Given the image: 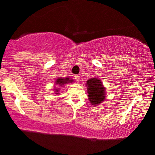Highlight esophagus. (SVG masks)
Returning <instances> with one entry per match:
<instances>
[{
  "instance_id": "1",
  "label": "esophagus",
  "mask_w": 155,
  "mask_h": 155,
  "mask_svg": "<svg viewBox=\"0 0 155 155\" xmlns=\"http://www.w3.org/2000/svg\"><path fill=\"white\" fill-rule=\"evenodd\" d=\"M74 79H75V80L77 82H79V81H80V77L79 75H75L74 76Z\"/></svg>"
}]
</instances>
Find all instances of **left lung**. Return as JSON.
<instances>
[{
    "instance_id": "left-lung-1",
    "label": "left lung",
    "mask_w": 155,
    "mask_h": 155,
    "mask_svg": "<svg viewBox=\"0 0 155 155\" xmlns=\"http://www.w3.org/2000/svg\"><path fill=\"white\" fill-rule=\"evenodd\" d=\"M88 99L92 105L101 104L106 99L105 87L97 78H92L87 81Z\"/></svg>"
}]
</instances>
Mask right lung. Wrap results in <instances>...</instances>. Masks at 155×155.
<instances>
[{
	"instance_id": "add662e5",
	"label": "right lung",
	"mask_w": 155,
	"mask_h": 155,
	"mask_svg": "<svg viewBox=\"0 0 155 155\" xmlns=\"http://www.w3.org/2000/svg\"><path fill=\"white\" fill-rule=\"evenodd\" d=\"M74 81V80L71 79L70 78H58V79H57L56 81H55V84H58L60 85V86H62V85H64L65 84H67V83H71ZM59 89H55V93L56 94H59L58 93V91H59Z\"/></svg>"
}]
</instances>
